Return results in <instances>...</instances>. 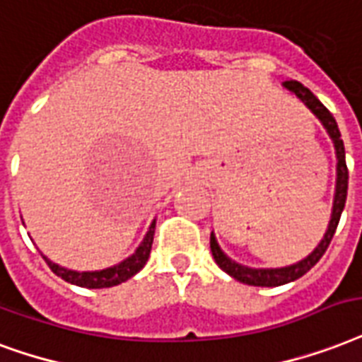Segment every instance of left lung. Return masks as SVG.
<instances>
[{
    "instance_id": "8db88e82",
    "label": "left lung",
    "mask_w": 362,
    "mask_h": 362,
    "mask_svg": "<svg viewBox=\"0 0 362 362\" xmlns=\"http://www.w3.org/2000/svg\"><path fill=\"white\" fill-rule=\"evenodd\" d=\"M285 87L288 90H292L294 95L300 98V100L310 107L311 112L321 119V123L325 125V129L328 131L330 138L334 140L336 148V157H338V180H336V195H334V209H332V218H330V224H328V230L322 237V241L319 243V247L311 252L308 258H303L302 262H298L294 266L288 267H279V269H252V267H245L237 262L230 260L228 256L220 250L214 235H211V250L214 260L222 269H224L228 275H231L233 279L241 281L245 285L252 286H279L286 285L291 281L300 279L302 275L310 272L311 267L315 266L317 262L321 260L322 255L327 252L328 245L332 241V237L336 233V228H338V222H340L341 211L346 206V197H347V178H349V173H347L346 165V148H344V140L340 136V129H338V123H336L334 115L328 112L327 107L322 106L321 100L317 98L313 93H311L308 87H303L300 81H285Z\"/></svg>"
}]
</instances>
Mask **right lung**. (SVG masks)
Segmentation results:
<instances>
[{
    "mask_svg": "<svg viewBox=\"0 0 362 362\" xmlns=\"http://www.w3.org/2000/svg\"><path fill=\"white\" fill-rule=\"evenodd\" d=\"M153 233H156V224H151L150 231L146 233L142 245L136 248V252L131 258H127V260H123L121 264H117L114 267L102 269V272H71V269L60 267L59 264H52L51 260H47L45 256L43 258H45V262L52 269V273H57L59 277H62V279L71 283V285L85 286V288H107V286H115L119 285V283H125L127 279H131L132 275H136L146 266V262L150 258Z\"/></svg>",
    "mask_w": 362,
    "mask_h": 362,
    "instance_id": "1",
    "label": "right lung"
}]
</instances>
